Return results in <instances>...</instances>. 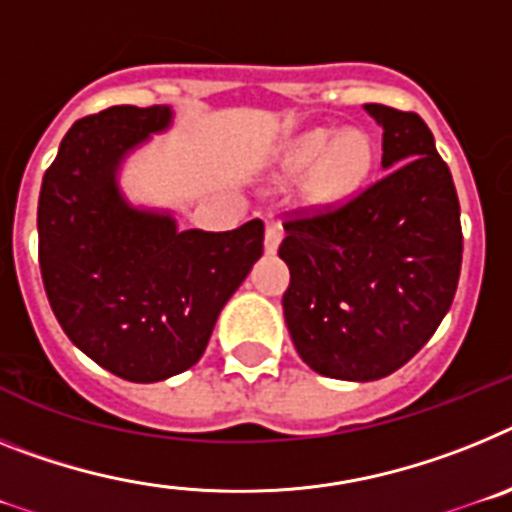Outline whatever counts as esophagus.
<instances>
[{
  "mask_svg": "<svg viewBox=\"0 0 512 512\" xmlns=\"http://www.w3.org/2000/svg\"><path fill=\"white\" fill-rule=\"evenodd\" d=\"M281 239H283L281 224L268 221V224H265V252H268V255H275L278 247H281Z\"/></svg>",
  "mask_w": 512,
  "mask_h": 512,
  "instance_id": "obj_1",
  "label": "esophagus"
}]
</instances>
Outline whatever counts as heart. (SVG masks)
<instances>
[{
	"label": "heart",
	"instance_id": "heart-1",
	"mask_svg": "<svg viewBox=\"0 0 512 512\" xmlns=\"http://www.w3.org/2000/svg\"><path fill=\"white\" fill-rule=\"evenodd\" d=\"M373 162L371 139L361 131L311 128L293 139L283 154V170L299 175L314 167L309 193L314 201H340L353 193Z\"/></svg>",
	"mask_w": 512,
	"mask_h": 512
}]
</instances>
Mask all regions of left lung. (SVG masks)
Returning <instances> with one entry per match:
<instances>
[{"label": "left lung", "instance_id": "left-lung-1", "mask_svg": "<svg viewBox=\"0 0 512 512\" xmlns=\"http://www.w3.org/2000/svg\"><path fill=\"white\" fill-rule=\"evenodd\" d=\"M384 128L376 185L348 206L288 221L283 317L311 371L384 379L433 337L461 273V211L451 172L420 115L363 105Z\"/></svg>", "mask_w": 512, "mask_h": 512}]
</instances>
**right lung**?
I'll use <instances>...</instances> for the list:
<instances>
[{"instance_id":"1","label":"right lung","mask_w":512,"mask_h":512,"mask_svg":"<svg viewBox=\"0 0 512 512\" xmlns=\"http://www.w3.org/2000/svg\"><path fill=\"white\" fill-rule=\"evenodd\" d=\"M175 126L170 105H115L69 128L38 201L43 286L61 330L105 371L154 384L201 361L213 324L262 255L265 226L180 229L133 203L123 167Z\"/></svg>"}]
</instances>
